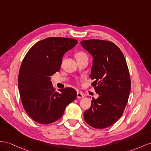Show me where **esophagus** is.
Segmentation results:
<instances>
[{
  "label": "esophagus",
  "mask_w": 151,
  "mask_h": 151,
  "mask_svg": "<svg viewBox=\"0 0 151 151\" xmlns=\"http://www.w3.org/2000/svg\"><path fill=\"white\" fill-rule=\"evenodd\" d=\"M84 97V96H83V94L81 93V92H77V97H78V99H80V98H82V97Z\"/></svg>",
  "instance_id": "esophagus-1"
}]
</instances>
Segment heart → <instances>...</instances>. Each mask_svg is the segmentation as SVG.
Instances as JSON below:
<instances>
[{
  "label": "heart",
  "mask_w": 151,
  "mask_h": 151,
  "mask_svg": "<svg viewBox=\"0 0 151 151\" xmlns=\"http://www.w3.org/2000/svg\"><path fill=\"white\" fill-rule=\"evenodd\" d=\"M82 56H87V55H86V54H85V53H84L83 52H77L76 54V58L82 57Z\"/></svg>",
  "instance_id": "heart-1"
}]
</instances>
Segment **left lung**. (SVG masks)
<instances>
[{
	"label": "left lung",
	"instance_id": "1",
	"mask_svg": "<svg viewBox=\"0 0 151 151\" xmlns=\"http://www.w3.org/2000/svg\"><path fill=\"white\" fill-rule=\"evenodd\" d=\"M80 44L93 58L90 77L99 95L85 111L84 119L92 127L106 128L121 118L128 102L131 80L126 59L110 41L92 39Z\"/></svg>",
	"mask_w": 151,
	"mask_h": 151
}]
</instances>
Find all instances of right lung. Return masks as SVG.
<instances>
[{
    "mask_svg": "<svg viewBox=\"0 0 151 151\" xmlns=\"http://www.w3.org/2000/svg\"><path fill=\"white\" fill-rule=\"evenodd\" d=\"M77 43L70 38H47L33 45L24 58L18 88L24 109L35 122L46 124L57 121L75 99L77 93L72 88L55 92L50 76L60 70L64 54Z\"/></svg>",
    "mask_w": 151,
    "mask_h": 151,
    "instance_id": "add662e5",
    "label": "right lung"
}]
</instances>
